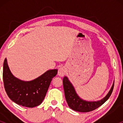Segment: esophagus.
Returning a JSON list of instances; mask_svg holds the SVG:
<instances>
[{
  "instance_id": "1",
  "label": "esophagus",
  "mask_w": 123,
  "mask_h": 123,
  "mask_svg": "<svg viewBox=\"0 0 123 123\" xmlns=\"http://www.w3.org/2000/svg\"><path fill=\"white\" fill-rule=\"evenodd\" d=\"M66 69L64 67H61L58 69V74L60 76V77H63L65 74H66Z\"/></svg>"
}]
</instances>
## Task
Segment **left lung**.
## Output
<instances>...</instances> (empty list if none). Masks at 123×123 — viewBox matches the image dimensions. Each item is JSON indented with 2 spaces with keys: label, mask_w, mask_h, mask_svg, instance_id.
Instances as JSON below:
<instances>
[{
  "label": "left lung",
  "mask_w": 123,
  "mask_h": 123,
  "mask_svg": "<svg viewBox=\"0 0 123 123\" xmlns=\"http://www.w3.org/2000/svg\"><path fill=\"white\" fill-rule=\"evenodd\" d=\"M63 86L66 101L69 108L73 111L79 112H89L98 108L108 99L113 90L114 83L108 94L104 98L100 101L93 102L86 101L80 98L66 76L63 79Z\"/></svg>",
  "instance_id": "obj_1"
}]
</instances>
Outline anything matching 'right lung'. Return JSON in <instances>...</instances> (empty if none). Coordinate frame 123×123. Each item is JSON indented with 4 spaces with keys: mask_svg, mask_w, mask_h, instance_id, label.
Masks as SVG:
<instances>
[{
    "mask_svg": "<svg viewBox=\"0 0 123 123\" xmlns=\"http://www.w3.org/2000/svg\"><path fill=\"white\" fill-rule=\"evenodd\" d=\"M57 72V69L49 70L32 81H22L12 75L6 58L3 70L5 91L10 99L18 105L28 108L37 106L43 101Z\"/></svg>",
    "mask_w": 123,
    "mask_h": 123,
    "instance_id": "1",
    "label": "right lung"
}]
</instances>
